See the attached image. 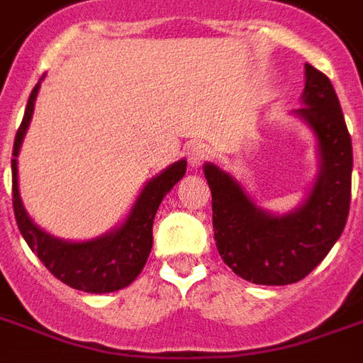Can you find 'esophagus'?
I'll list each match as a JSON object with an SVG mask.
<instances>
[{"mask_svg":"<svg viewBox=\"0 0 363 363\" xmlns=\"http://www.w3.org/2000/svg\"><path fill=\"white\" fill-rule=\"evenodd\" d=\"M186 159H189L190 167H200L208 159V149L204 143H192L186 151Z\"/></svg>","mask_w":363,"mask_h":363,"instance_id":"esophagus-1","label":"esophagus"}]
</instances>
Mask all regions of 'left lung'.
Segmentation results:
<instances>
[{"instance_id":"8db88e82","label":"left lung","mask_w":363,"mask_h":363,"mask_svg":"<svg viewBox=\"0 0 363 363\" xmlns=\"http://www.w3.org/2000/svg\"><path fill=\"white\" fill-rule=\"evenodd\" d=\"M303 108L295 113L318 143V177L305 202L271 214L214 163L204 164L212 192V225L220 257L255 285H291L326 257L346 225L352 192V139L328 76L305 65Z\"/></svg>"}]
</instances>
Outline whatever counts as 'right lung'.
Masks as SVG:
<instances>
[{
    "label": "right lung",
    "instance_id": "obj_1",
    "mask_svg": "<svg viewBox=\"0 0 363 363\" xmlns=\"http://www.w3.org/2000/svg\"><path fill=\"white\" fill-rule=\"evenodd\" d=\"M40 82L33 88L25 116L13 143V212L23 240L31 247L33 253L43 261V265L67 283L68 287L84 291V293H111L131 285L143 269L147 257L153 245V220L159 204L163 202L167 192L173 189L186 173V161L181 159L163 173L153 177L147 182L141 194L135 200L129 216L123 224L108 234L94 238L88 242H67L47 234L33 222L19 196L17 182V157L21 149L23 138L31 123L35 100L39 94Z\"/></svg>",
    "mask_w": 363,
    "mask_h": 363
}]
</instances>
